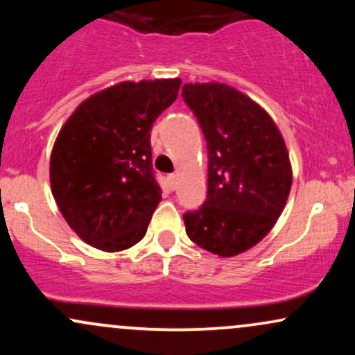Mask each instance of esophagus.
I'll use <instances>...</instances> for the list:
<instances>
[{
  "label": "esophagus",
  "mask_w": 355,
  "mask_h": 355,
  "mask_svg": "<svg viewBox=\"0 0 355 355\" xmlns=\"http://www.w3.org/2000/svg\"><path fill=\"white\" fill-rule=\"evenodd\" d=\"M166 180H168V185L170 189H175V185H177V173H170L168 177H166Z\"/></svg>",
  "instance_id": "esophagus-1"
}]
</instances>
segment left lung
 Masks as SVG:
<instances>
[{
	"label": "left lung",
	"mask_w": 355,
	"mask_h": 355,
	"mask_svg": "<svg viewBox=\"0 0 355 355\" xmlns=\"http://www.w3.org/2000/svg\"><path fill=\"white\" fill-rule=\"evenodd\" d=\"M182 96L209 150L207 200L183 215L187 235L218 257L239 255L266 237L287 203V146L266 110L229 85L187 83Z\"/></svg>",
	"instance_id": "1"
}]
</instances>
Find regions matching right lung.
Here are the masks:
<instances>
[{
  "label": "right lung",
  "mask_w": 355,
  "mask_h": 355,
  "mask_svg": "<svg viewBox=\"0 0 355 355\" xmlns=\"http://www.w3.org/2000/svg\"><path fill=\"white\" fill-rule=\"evenodd\" d=\"M180 85V78L121 81L80 103L60 130L51 193L68 225L92 247L125 250L146 234L162 200L150 132Z\"/></svg>",
  "instance_id": "add662e5"
}]
</instances>
